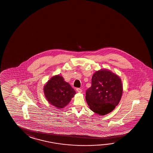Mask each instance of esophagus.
<instances>
[{
  "label": "esophagus",
  "mask_w": 153,
  "mask_h": 153,
  "mask_svg": "<svg viewBox=\"0 0 153 153\" xmlns=\"http://www.w3.org/2000/svg\"><path fill=\"white\" fill-rule=\"evenodd\" d=\"M76 91H77L79 93H82V90L81 89H80V88H77V89H76Z\"/></svg>",
  "instance_id": "esophagus-1"
}]
</instances>
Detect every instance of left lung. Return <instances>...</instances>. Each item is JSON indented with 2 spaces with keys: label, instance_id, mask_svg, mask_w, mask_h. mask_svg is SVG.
<instances>
[{
  "label": "left lung",
  "instance_id": "obj_1",
  "mask_svg": "<svg viewBox=\"0 0 153 153\" xmlns=\"http://www.w3.org/2000/svg\"><path fill=\"white\" fill-rule=\"evenodd\" d=\"M123 85L120 76L107 69L95 72L91 86L86 91L85 99L94 112L104 116L110 113L120 102Z\"/></svg>",
  "mask_w": 153,
  "mask_h": 153
}]
</instances>
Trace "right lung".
Returning <instances> with one entry per match:
<instances>
[{"instance_id":"1","label":"right lung","mask_w":153,"mask_h":153,"mask_svg":"<svg viewBox=\"0 0 153 153\" xmlns=\"http://www.w3.org/2000/svg\"><path fill=\"white\" fill-rule=\"evenodd\" d=\"M43 91L47 101L58 109L66 106L76 94L71 85L59 75H54L47 82Z\"/></svg>"}]
</instances>
